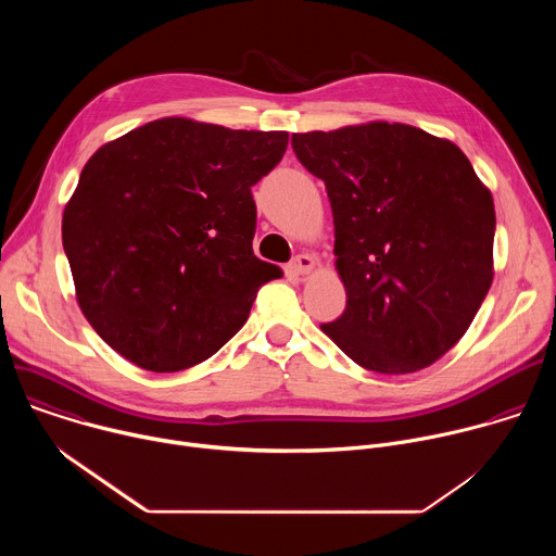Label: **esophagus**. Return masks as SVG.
I'll list each match as a JSON object with an SVG mask.
<instances>
[{"mask_svg":"<svg viewBox=\"0 0 556 556\" xmlns=\"http://www.w3.org/2000/svg\"><path fill=\"white\" fill-rule=\"evenodd\" d=\"M314 266V257L312 255H296L292 262H290V273L292 275H307Z\"/></svg>","mask_w":556,"mask_h":556,"instance_id":"esophagus-1","label":"esophagus"}]
</instances>
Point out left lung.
I'll return each instance as SVG.
<instances>
[{
	"instance_id": "8db88e82",
	"label": "left lung",
	"mask_w": 556,
	"mask_h": 556,
	"mask_svg": "<svg viewBox=\"0 0 556 556\" xmlns=\"http://www.w3.org/2000/svg\"><path fill=\"white\" fill-rule=\"evenodd\" d=\"M292 149L326 182L348 294L321 330L365 369L429 367L493 283L491 191L457 144L403 123L292 134Z\"/></svg>"
}]
</instances>
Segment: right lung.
Wrapping results in <instances>:
<instances>
[{"label": "right lung", "instance_id": "add662e5", "mask_svg": "<svg viewBox=\"0 0 556 556\" xmlns=\"http://www.w3.org/2000/svg\"><path fill=\"white\" fill-rule=\"evenodd\" d=\"M286 131L151 121L103 144L63 211L76 301L99 337L149 371H180L240 330L281 270L253 253L251 187Z\"/></svg>", "mask_w": 556, "mask_h": 556}]
</instances>
